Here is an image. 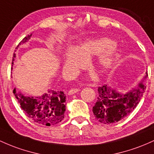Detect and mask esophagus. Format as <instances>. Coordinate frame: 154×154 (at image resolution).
<instances>
[{
    "mask_svg": "<svg viewBox=\"0 0 154 154\" xmlns=\"http://www.w3.org/2000/svg\"><path fill=\"white\" fill-rule=\"evenodd\" d=\"M79 91H80V90H79L78 88H73V89H71L70 91H69L68 94H69V95H72V94H76V93L78 92Z\"/></svg>",
    "mask_w": 154,
    "mask_h": 154,
    "instance_id": "esophagus-1",
    "label": "esophagus"
}]
</instances>
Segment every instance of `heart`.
<instances>
[{"instance_id":"heart-1","label":"heart","mask_w":154,"mask_h":154,"mask_svg":"<svg viewBox=\"0 0 154 154\" xmlns=\"http://www.w3.org/2000/svg\"><path fill=\"white\" fill-rule=\"evenodd\" d=\"M114 42L107 38L90 40L71 50L66 59L64 67L66 69H77L83 64L82 59H89L103 52L97 60V66L100 70L105 72L112 66L116 49Z\"/></svg>"}]
</instances>
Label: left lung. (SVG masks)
<instances>
[{
	"label": "left lung",
	"mask_w": 154,
	"mask_h": 154,
	"mask_svg": "<svg viewBox=\"0 0 154 154\" xmlns=\"http://www.w3.org/2000/svg\"><path fill=\"white\" fill-rule=\"evenodd\" d=\"M148 76V73H146ZM146 86L140 84V88L121 94L106 85L98 87V97L93 107L94 117L104 124L118 122L129 115L139 104Z\"/></svg>",
	"instance_id": "1"
}]
</instances>
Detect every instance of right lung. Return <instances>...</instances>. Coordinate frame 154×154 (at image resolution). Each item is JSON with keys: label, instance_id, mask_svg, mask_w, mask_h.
<instances>
[{"label": "right lung", "instance_id": "add662e5", "mask_svg": "<svg viewBox=\"0 0 154 154\" xmlns=\"http://www.w3.org/2000/svg\"><path fill=\"white\" fill-rule=\"evenodd\" d=\"M31 36L32 34H30L25 36L17 47L26 42ZM16 55L14 52L13 61ZM13 61L11 64H14ZM13 93L19 102L21 109L36 124L50 126L63 121L66 111V95L63 91L51 90L36 98L26 97L21 94H17L15 90Z\"/></svg>", "mask_w": 154, "mask_h": 154}]
</instances>
